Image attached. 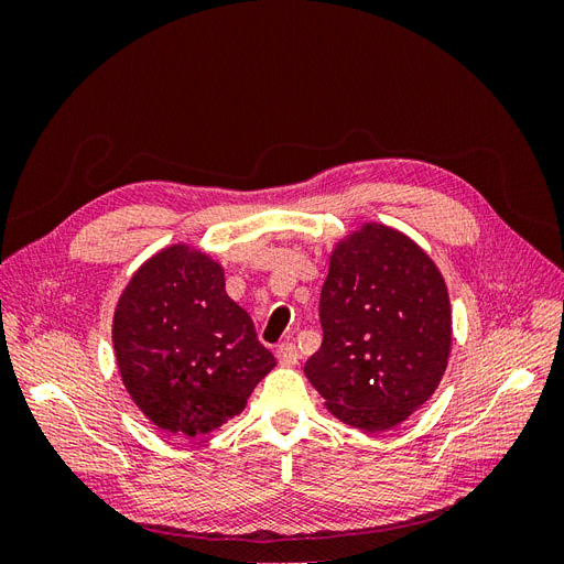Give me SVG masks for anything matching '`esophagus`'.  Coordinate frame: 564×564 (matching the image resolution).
<instances>
[{
    "instance_id": "esophagus-1",
    "label": "esophagus",
    "mask_w": 564,
    "mask_h": 564,
    "mask_svg": "<svg viewBox=\"0 0 564 564\" xmlns=\"http://www.w3.org/2000/svg\"><path fill=\"white\" fill-rule=\"evenodd\" d=\"M275 355H278V360H280L282 367H294V365H299V350H296L294 344H280L278 350H275Z\"/></svg>"
}]
</instances>
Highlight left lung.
Returning a JSON list of instances; mask_svg holds the SVG:
<instances>
[{"label":"left lung","mask_w":564,"mask_h":564,"mask_svg":"<svg viewBox=\"0 0 564 564\" xmlns=\"http://www.w3.org/2000/svg\"><path fill=\"white\" fill-rule=\"evenodd\" d=\"M322 346L303 371L329 414L388 431L431 400L452 352L445 278L412 237L362 224L334 245L319 296Z\"/></svg>","instance_id":"obj_1"}]
</instances>
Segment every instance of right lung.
<instances>
[{
  "label": "right lung",
  "mask_w": 564,
  "mask_h": 564,
  "mask_svg": "<svg viewBox=\"0 0 564 564\" xmlns=\"http://www.w3.org/2000/svg\"><path fill=\"white\" fill-rule=\"evenodd\" d=\"M119 377L143 416L172 435L199 437L247 406L275 357L226 294L224 265L193 245L152 253L112 315Z\"/></svg>",
  "instance_id": "1"
}]
</instances>
